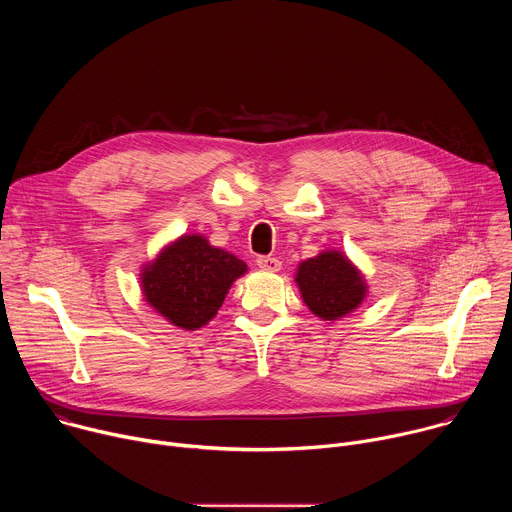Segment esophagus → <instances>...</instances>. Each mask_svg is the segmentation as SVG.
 <instances>
[{
    "instance_id": "esophagus-1",
    "label": "esophagus",
    "mask_w": 512,
    "mask_h": 512,
    "mask_svg": "<svg viewBox=\"0 0 512 512\" xmlns=\"http://www.w3.org/2000/svg\"><path fill=\"white\" fill-rule=\"evenodd\" d=\"M257 265L263 269V271H279L281 269V263L277 257H271V255H259L257 257Z\"/></svg>"
}]
</instances>
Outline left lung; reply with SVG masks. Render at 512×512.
Instances as JSON below:
<instances>
[{
	"mask_svg": "<svg viewBox=\"0 0 512 512\" xmlns=\"http://www.w3.org/2000/svg\"><path fill=\"white\" fill-rule=\"evenodd\" d=\"M296 283L306 306L330 322L356 310L367 296L360 271L340 251H324L300 263Z\"/></svg>",
	"mask_w": 512,
	"mask_h": 512,
	"instance_id": "8db88e82",
	"label": "left lung"
}]
</instances>
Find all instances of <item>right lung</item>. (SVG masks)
<instances>
[{
    "label": "right lung",
    "mask_w": 512,
    "mask_h": 512,
    "mask_svg": "<svg viewBox=\"0 0 512 512\" xmlns=\"http://www.w3.org/2000/svg\"><path fill=\"white\" fill-rule=\"evenodd\" d=\"M141 271L148 304L174 326L196 330L216 316L247 265L200 235H184Z\"/></svg>",
    "instance_id": "1"
}]
</instances>
